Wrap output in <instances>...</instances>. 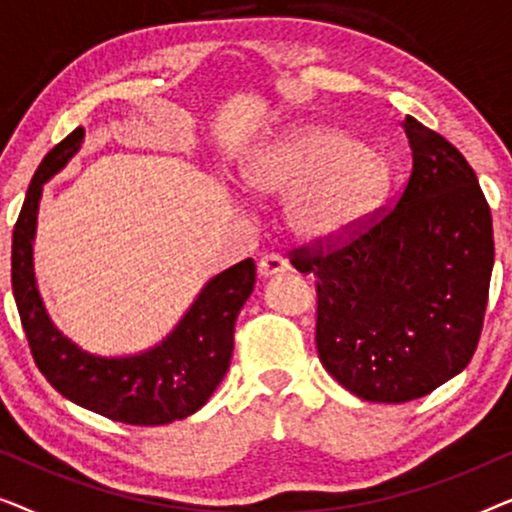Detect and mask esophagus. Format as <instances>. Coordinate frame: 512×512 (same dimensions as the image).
<instances>
[{"label":"esophagus","mask_w":512,"mask_h":512,"mask_svg":"<svg viewBox=\"0 0 512 512\" xmlns=\"http://www.w3.org/2000/svg\"><path fill=\"white\" fill-rule=\"evenodd\" d=\"M286 270H289V263L279 256H263L261 261H258V275H261L263 279L282 275V272H286Z\"/></svg>","instance_id":"obj_1"}]
</instances>
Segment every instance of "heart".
I'll return each instance as SVG.
<instances>
[{
  "instance_id": "b5f03b06",
  "label": "heart",
  "mask_w": 512,
  "mask_h": 512,
  "mask_svg": "<svg viewBox=\"0 0 512 512\" xmlns=\"http://www.w3.org/2000/svg\"><path fill=\"white\" fill-rule=\"evenodd\" d=\"M251 193L286 200V223L305 242H335L382 207L391 167L380 151L331 125H305L242 165Z\"/></svg>"
}]
</instances>
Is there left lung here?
I'll return each instance as SVG.
<instances>
[{
  "label": "left lung",
  "instance_id": "1",
  "mask_svg": "<svg viewBox=\"0 0 512 512\" xmlns=\"http://www.w3.org/2000/svg\"><path fill=\"white\" fill-rule=\"evenodd\" d=\"M412 172L398 205L345 247L296 249L317 277V349L342 387L370 403L431 394L473 359L494 268L492 214L457 146L401 123Z\"/></svg>",
  "mask_w": 512,
  "mask_h": 512
}]
</instances>
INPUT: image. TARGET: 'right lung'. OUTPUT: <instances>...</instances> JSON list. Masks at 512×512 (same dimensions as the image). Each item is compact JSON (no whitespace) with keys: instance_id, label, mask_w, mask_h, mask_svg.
<instances>
[{"instance_id":"1","label":"right lung","mask_w":512,"mask_h":512,"mask_svg":"<svg viewBox=\"0 0 512 512\" xmlns=\"http://www.w3.org/2000/svg\"><path fill=\"white\" fill-rule=\"evenodd\" d=\"M86 130L76 128L41 160L13 228L11 284L34 363L55 391L97 415L135 426H160L193 415L226 375L235 321L256 284L251 258L202 286L179 324L137 354H93L67 338L48 314L34 277L39 200L55 174L81 151Z\"/></svg>"}]
</instances>
